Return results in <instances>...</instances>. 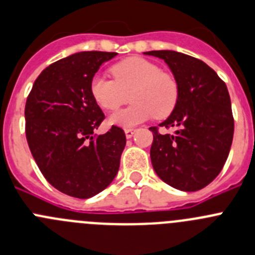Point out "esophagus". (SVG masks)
<instances>
[{
	"instance_id": "obj_1",
	"label": "esophagus",
	"mask_w": 255,
	"mask_h": 255,
	"mask_svg": "<svg viewBox=\"0 0 255 255\" xmlns=\"http://www.w3.org/2000/svg\"><path fill=\"white\" fill-rule=\"evenodd\" d=\"M125 133H126V137H127V138H130V137L134 134V129H133V128H126Z\"/></svg>"
}]
</instances>
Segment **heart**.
Listing matches in <instances>:
<instances>
[{"label": "heart", "instance_id": "obj_1", "mask_svg": "<svg viewBox=\"0 0 255 255\" xmlns=\"http://www.w3.org/2000/svg\"><path fill=\"white\" fill-rule=\"evenodd\" d=\"M113 79L94 75L90 80V94L104 109L118 108L128 99L133 102L114 112L112 125L129 128L156 116L166 118L176 108L180 87L173 74L161 70L153 61L133 56L112 66Z\"/></svg>", "mask_w": 255, "mask_h": 255}]
</instances>
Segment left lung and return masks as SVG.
<instances>
[{
	"label": "left lung",
	"mask_w": 255,
	"mask_h": 255,
	"mask_svg": "<svg viewBox=\"0 0 255 255\" xmlns=\"http://www.w3.org/2000/svg\"><path fill=\"white\" fill-rule=\"evenodd\" d=\"M165 60L180 87L176 108L160 127H151V161L158 177L182 191L208 186L223 170L234 135L232 103L225 83L204 61L172 51L144 52Z\"/></svg>",
	"instance_id": "left-lung-1"
}]
</instances>
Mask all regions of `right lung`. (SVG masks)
I'll return each instance as SVG.
<instances>
[{
	"instance_id": "right-lung-1",
	"label": "right lung",
	"mask_w": 255,
	"mask_h": 255,
	"mask_svg": "<svg viewBox=\"0 0 255 255\" xmlns=\"http://www.w3.org/2000/svg\"><path fill=\"white\" fill-rule=\"evenodd\" d=\"M117 52L82 51L52 63L35 80L25 106V132L35 162L59 191L89 199L114 180L126 146L122 128L95 135L104 113L90 80Z\"/></svg>"
}]
</instances>
